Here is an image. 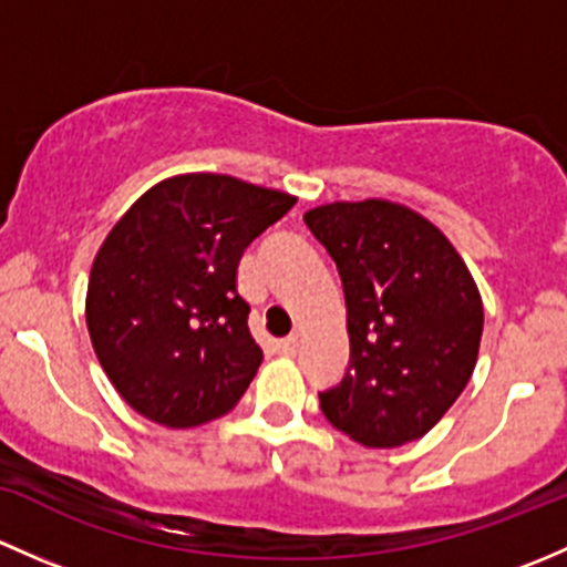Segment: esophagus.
<instances>
[{
    "label": "esophagus",
    "mask_w": 567,
    "mask_h": 567,
    "mask_svg": "<svg viewBox=\"0 0 567 567\" xmlns=\"http://www.w3.org/2000/svg\"><path fill=\"white\" fill-rule=\"evenodd\" d=\"M297 347H300V332H291L289 338H284V341L278 343V349H281L284 354H295Z\"/></svg>",
    "instance_id": "34e87169"
}]
</instances>
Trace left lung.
Instances as JSON below:
<instances>
[{
  "label": "left lung",
  "instance_id": "left-lung-1",
  "mask_svg": "<svg viewBox=\"0 0 567 567\" xmlns=\"http://www.w3.org/2000/svg\"><path fill=\"white\" fill-rule=\"evenodd\" d=\"M338 267L349 369L319 393L324 417L365 447L429 434L477 363L481 291L431 220L404 204L332 202L302 215Z\"/></svg>",
  "mask_w": 567,
  "mask_h": 567
}]
</instances>
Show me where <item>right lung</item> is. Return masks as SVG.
I'll list each match as a JSON object with an SVG mask.
<instances>
[{"label":"right lung","instance_id":"right-lung-1","mask_svg":"<svg viewBox=\"0 0 567 567\" xmlns=\"http://www.w3.org/2000/svg\"><path fill=\"white\" fill-rule=\"evenodd\" d=\"M295 202L229 174H179L116 220L92 261L86 327L111 384L138 414L190 429L243 399L261 349L237 265Z\"/></svg>","mask_w":567,"mask_h":567}]
</instances>
